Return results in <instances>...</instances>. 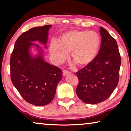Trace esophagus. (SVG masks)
Listing matches in <instances>:
<instances>
[{"instance_id":"1","label":"esophagus","mask_w":131,"mask_h":131,"mask_svg":"<svg viewBox=\"0 0 131 131\" xmlns=\"http://www.w3.org/2000/svg\"><path fill=\"white\" fill-rule=\"evenodd\" d=\"M62 73H63V76H66V75H67V74H69L70 73V72H69V71L66 70H64L63 71Z\"/></svg>"}]
</instances>
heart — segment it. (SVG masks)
<instances>
[{
  "label": "heart",
  "instance_id": "1",
  "mask_svg": "<svg viewBox=\"0 0 131 131\" xmlns=\"http://www.w3.org/2000/svg\"><path fill=\"white\" fill-rule=\"evenodd\" d=\"M100 36L94 31L71 30L63 34L58 42L52 41L50 53L55 63H63L70 53L72 60L81 67L92 63L99 54Z\"/></svg>",
  "mask_w": 131,
  "mask_h": 131
}]
</instances>
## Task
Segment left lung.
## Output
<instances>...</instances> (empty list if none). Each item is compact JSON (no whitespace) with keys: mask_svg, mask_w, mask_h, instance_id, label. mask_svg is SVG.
I'll return each instance as SVG.
<instances>
[{"mask_svg":"<svg viewBox=\"0 0 131 131\" xmlns=\"http://www.w3.org/2000/svg\"><path fill=\"white\" fill-rule=\"evenodd\" d=\"M101 46L96 59L76 73L79 83L76 90L80 99L88 104L105 101L118 85L121 57L117 41L100 28Z\"/></svg>","mask_w":131,"mask_h":131,"instance_id":"obj_1","label":"left lung"}]
</instances>
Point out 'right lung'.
Here are the masks:
<instances>
[{"label": "right lung", "instance_id": "right-lung-1", "mask_svg": "<svg viewBox=\"0 0 131 131\" xmlns=\"http://www.w3.org/2000/svg\"><path fill=\"white\" fill-rule=\"evenodd\" d=\"M51 25L35 27L24 32L15 41L10 58L11 80L21 96L35 106H44L54 99L58 84L62 77L61 69L44 61V51L34 43L47 48ZM35 48L38 53L32 54Z\"/></svg>", "mask_w": 131, "mask_h": 131}]
</instances>
